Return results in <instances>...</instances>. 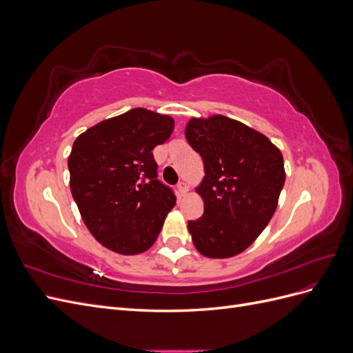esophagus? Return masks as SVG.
<instances>
[{
  "instance_id": "34e87169",
  "label": "esophagus",
  "mask_w": 353,
  "mask_h": 353,
  "mask_svg": "<svg viewBox=\"0 0 353 353\" xmlns=\"http://www.w3.org/2000/svg\"><path fill=\"white\" fill-rule=\"evenodd\" d=\"M176 188H178V194H179V196H185V194H187L188 187H187L185 183H183V181H181V183L176 185Z\"/></svg>"
}]
</instances>
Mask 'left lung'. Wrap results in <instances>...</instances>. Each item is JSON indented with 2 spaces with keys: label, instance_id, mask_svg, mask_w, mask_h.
Masks as SVG:
<instances>
[{
  "label": "left lung",
  "instance_id": "8db88e82",
  "mask_svg": "<svg viewBox=\"0 0 353 353\" xmlns=\"http://www.w3.org/2000/svg\"><path fill=\"white\" fill-rule=\"evenodd\" d=\"M185 137L206 174L197 187L205 212L188 221L191 239L203 256L232 258L274 215L285 181L283 154L268 137L222 114L193 117Z\"/></svg>",
  "mask_w": 353,
  "mask_h": 353
}]
</instances>
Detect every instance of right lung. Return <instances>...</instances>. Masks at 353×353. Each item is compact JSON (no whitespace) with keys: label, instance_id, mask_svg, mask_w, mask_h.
<instances>
[{"label":"right lung","instance_id":"obj_1","mask_svg":"<svg viewBox=\"0 0 353 353\" xmlns=\"http://www.w3.org/2000/svg\"><path fill=\"white\" fill-rule=\"evenodd\" d=\"M175 122L131 109L81 134L68 160L70 191L94 239L119 254H138L156 241L175 206L172 188L157 179L153 148Z\"/></svg>","mask_w":353,"mask_h":353}]
</instances>
